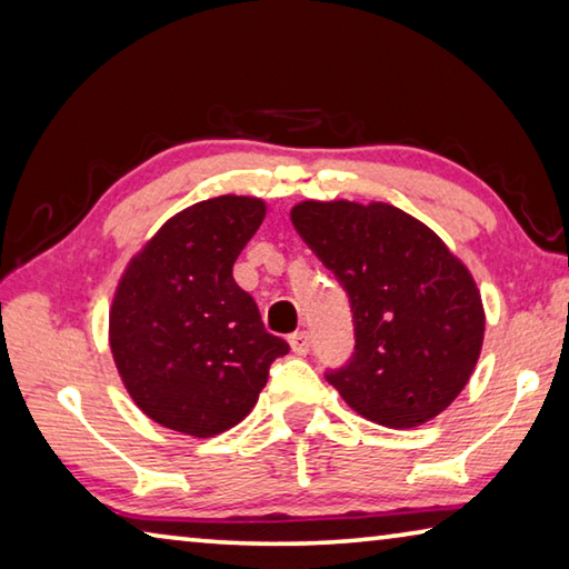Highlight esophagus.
Returning <instances> with one entry per match:
<instances>
[{"instance_id": "obj_1", "label": "esophagus", "mask_w": 569, "mask_h": 569, "mask_svg": "<svg viewBox=\"0 0 569 569\" xmlns=\"http://www.w3.org/2000/svg\"><path fill=\"white\" fill-rule=\"evenodd\" d=\"M288 341H291V349L298 356H306L308 349H311V336H308V331H296L288 336Z\"/></svg>"}]
</instances>
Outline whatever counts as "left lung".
<instances>
[{"label":"left lung","instance_id":"1","mask_svg":"<svg viewBox=\"0 0 569 569\" xmlns=\"http://www.w3.org/2000/svg\"><path fill=\"white\" fill-rule=\"evenodd\" d=\"M291 220L353 313L351 359L326 369V381L381 427L435 419L467 387L485 339L467 268L435 230L387 203L306 200Z\"/></svg>","mask_w":569,"mask_h":569}]
</instances>
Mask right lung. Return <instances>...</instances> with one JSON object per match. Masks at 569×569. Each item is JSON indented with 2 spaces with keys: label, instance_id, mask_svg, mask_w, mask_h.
<instances>
[{
  "label": "right lung",
  "instance_id": "obj_1",
  "mask_svg": "<svg viewBox=\"0 0 569 569\" xmlns=\"http://www.w3.org/2000/svg\"><path fill=\"white\" fill-rule=\"evenodd\" d=\"M263 216L256 198L203 200L170 218L122 276L112 356L134 403L162 427L200 439L236 427L288 353L233 278Z\"/></svg>",
  "mask_w": 569,
  "mask_h": 569
}]
</instances>
